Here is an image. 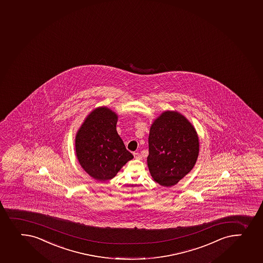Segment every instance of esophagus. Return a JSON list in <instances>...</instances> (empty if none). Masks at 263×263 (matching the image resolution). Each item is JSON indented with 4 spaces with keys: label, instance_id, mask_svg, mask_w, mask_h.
Masks as SVG:
<instances>
[{
    "label": "esophagus",
    "instance_id": "1",
    "mask_svg": "<svg viewBox=\"0 0 263 263\" xmlns=\"http://www.w3.org/2000/svg\"><path fill=\"white\" fill-rule=\"evenodd\" d=\"M134 157H135V159H136V160H141V159H142V156H141V155H140L139 153H134Z\"/></svg>",
    "mask_w": 263,
    "mask_h": 263
}]
</instances>
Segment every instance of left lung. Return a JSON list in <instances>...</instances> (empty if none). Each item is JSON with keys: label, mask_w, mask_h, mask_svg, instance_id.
Instances as JSON below:
<instances>
[{"label": "left lung", "mask_w": 263, "mask_h": 263, "mask_svg": "<svg viewBox=\"0 0 263 263\" xmlns=\"http://www.w3.org/2000/svg\"><path fill=\"white\" fill-rule=\"evenodd\" d=\"M147 165L153 179L173 186L195 165L199 142L195 128L175 111H165L150 128Z\"/></svg>", "instance_id": "obj_1"}]
</instances>
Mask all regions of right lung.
<instances>
[{
    "instance_id": "right-lung-1",
    "label": "right lung",
    "mask_w": 263,
    "mask_h": 263,
    "mask_svg": "<svg viewBox=\"0 0 263 263\" xmlns=\"http://www.w3.org/2000/svg\"><path fill=\"white\" fill-rule=\"evenodd\" d=\"M117 115L106 107L87 117L76 136L77 157L90 176L105 181L113 179L134 156L117 131Z\"/></svg>"
}]
</instances>
